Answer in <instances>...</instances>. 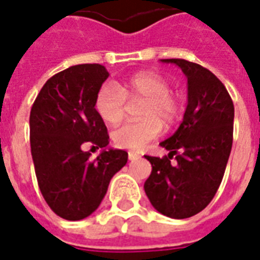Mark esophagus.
<instances>
[{"label": "esophagus", "instance_id": "1", "mask_svg": "<svg viewBox=\"0 0 260 260\" xmlns=\"http://www.w3.org/2000/svg\"><path fill=\"white\" fill-rule=\"evenodd\" d=\"M141 156L140 154H137V153H134V152H128V160H137V158H140Z\"/></svg>", "mask_w": 260, "mask_h": 260}]
</instances>
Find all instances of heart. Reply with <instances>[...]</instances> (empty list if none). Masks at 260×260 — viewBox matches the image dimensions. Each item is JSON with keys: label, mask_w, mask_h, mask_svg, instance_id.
<instances>
[{"label": "heart", "mask_w": 260, "mask_h": 260, "mask_svg": "<svg viewBox=\"0 0 260 260\" xmlns=\"http://www.w3.org/2000/svg\"><path fill=\"white\" fill-rule=\"evenodd\" d=\"M127 102H142L140 118L134 123H124L112 133L116 146L140 150L157 138L164 127H171L180 116V103L170 92L166 78L150 72H141L116 82H106L99 89L94 107L103 122L115 126L123 119Z\"/></svg>", "instance_id": "heart-1"}]
</instances>
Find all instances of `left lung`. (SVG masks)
Segmentation results:
<instances>
[{"label": "left lung", "instance_id": "left-lung-1", "mask_svg": "<svg viewBox=\"0 0 260 260\" xmlns=\"http://www.w3.org/2000/svg\"><path fill=\"white\" fill-rule=\"evenodd\" d=\"M161 62L175 63L187 77V107L178 130L160 144L168 156H145L152 174L144 188L158 213L183 220L202 212L220 187L232 149L235 107L206 68L176 58ZM174 154L177 164L171 165Z\"/></svg>", "mask_w": 260, "mask_h": 260}]
</instances>
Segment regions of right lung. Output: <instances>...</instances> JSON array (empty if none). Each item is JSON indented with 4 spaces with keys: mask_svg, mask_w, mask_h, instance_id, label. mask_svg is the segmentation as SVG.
<instances>
[{
    "mask_svg": "<svg viewBox=\"0 0 260 260\" xmlns=\"http://www.w3.org/2000/svg\"><path fill=\"white\" fill-rule=\"evenodd\" d=\"M110 76L99 63L70 66L47 80L29 115L31 154L40 192L57 216L78 221L102 203L112 176L127 162V152L107 148V127L94 108ZM88 143L103 149L95 159Z\"/></svg>",
    "mask_w": 260,
    "mask_h": 260,
    "instance_id": "right-lung-1",
    "label": "right lung"
}]
</instances>
